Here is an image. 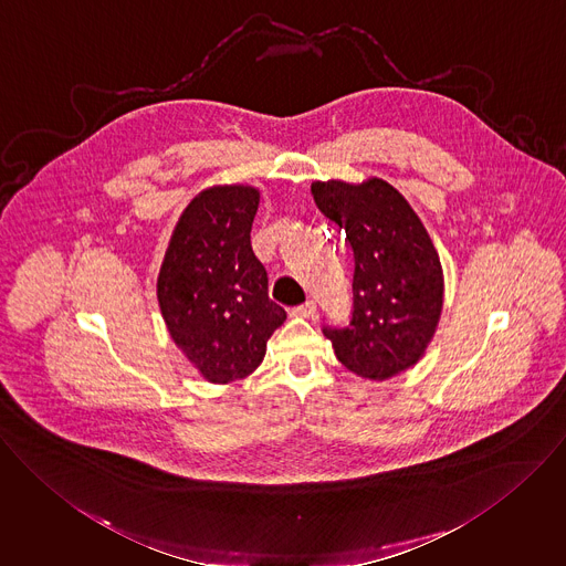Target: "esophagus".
<instances>
[{
    "label": "esophagus",
    "mask_w": 566,
    "mask_h": 566,
    "mask_svg": "<svg viewBox=\"0 0 566 566\" xmlns=\"http://www.w3.org/2000/svg\"><path fill=\"white\" fill-rule=\"evenodd\" d=\"M314 311H316V304H314L313 300H306L304 304H300V306L291 308V314H293V316H304V318H311V316H314Z\"/></svg>",
    "instance_id": "34e87169"
}]
</instances>
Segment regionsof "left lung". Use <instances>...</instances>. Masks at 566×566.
<instances>
[{"label": "left lung", "instance_id": "1", "mask_svg": "<svg viewBox=\"0 0 566 566\" xmlns=\"http://www.w3.org/2000/svg\"><path fill=\"white\" fill-rule=\"evenodd\" d=\"M316 208L354 252L352 316L323 325L334 354L356 376L386 379L412 367L442 308V269L423 223L384 180L314 182Z\"/></svg>", "mask_w": 566, "mask_h": 566}]
</instances>
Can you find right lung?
<instances>
[{
    "mask_svg": "<svg viewBox=\"0 0 566 566\" xmlns=\"http://www.w3.org/2000/svg\"><path fill=\"white\" fill-rule=\"evenodd\" d=\"M252 187H214L180 217L158 277V302L176 345L217 384L252 374L286 311L269 300L252 250Z\"/></svg>",
    "mask_w": 566,
    "mask_h": 566,
    "instance_id": "right-lung-1",
    "label": "right lung"
}]
</instances>
